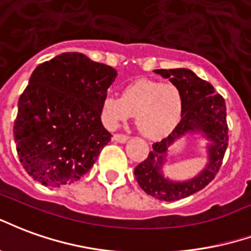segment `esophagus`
Wrapping results in <instances>:
<instances>
[{"label": "esophagus", "mask_w": 251, "mask_h": 251, "mask_svg": "<svg viewBox=\"0 0 251 251\" xmlns=\"http://www.w3.org/2000/svg\"><path fill=\"white\" fill-rule=\"evenodd\" d=\"M112 139L115 142H118V143H126L128 140V136L124 135V133H115Z\"/></svg>", "instance_id": "34e87169"}]
</instances>
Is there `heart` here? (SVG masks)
I'll return each mask as SVG.
<instances>
[{"label": "heart", "mask_w": 251, "mask_h": 251, "mask_svg": "<svg viewBox=\"0 0 251 251\" xmlns=\"http://www.w3.org/2000/svg\"><path fill=\"white\" fill-rule=\"evenodd\" d=\"M182 104V95L176 85L140 78L124 88L122 98L105 96L100 118L109 129H113L133 115L139 132L148 139H160L179 123Z\"/></svg>", "instance_id": "b5f03b06"}]
</instances>
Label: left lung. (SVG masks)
I'll list each match as a JSON object with an SVG mask.
<instances>
[{
  "label": "left lung",
  "instance_id": "left-lung-1",
  "mask_svg": "<svg viewBox=\"0 0 251 251\" xmlns=\"http://www.w3.org/2000/svg\"><path fill=\"white\" fill-rule=\"evenodd\" d=\"M153 72L168 78L180 91L183 103L182 119L167 138L152 144V151H150L144 162L135 168V176L144 193L159 201L173 202L206 187L222 166L228 144L226 104L225 99L215 93L211 84L199 78L190 69H155ZM190 132H199L209 140V163L195 178L175 182L164 176L161 168L167 157L168 147Z\"/></svg>",
  "mask_w": 251,
  "mask_h": 251
}]
</instances>
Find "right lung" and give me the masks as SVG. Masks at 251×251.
Returning <instances> with one entry per match:
<instances>
[{"label": "right lung", "mask_w": 251, "mask_h": 251, "mask_svg": "<svg viewBox=\"0 0 251 251\" xmlns=\"http://www.w3.org/2000/svg\"><path fill=\"white\" fill-rule=\"evenodd\" d=\"M116 75L77 52L58 54L33 71L13 131L20 162L34 180L61 187L91 170L112 136L100 108Z\"/></svg>", "instance_id": "1"}]
</instances>
